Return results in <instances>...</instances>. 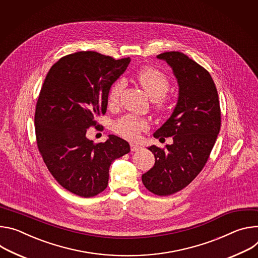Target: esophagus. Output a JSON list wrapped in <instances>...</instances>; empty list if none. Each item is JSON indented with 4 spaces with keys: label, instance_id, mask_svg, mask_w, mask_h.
Instances as JSON below:
<instances>
[{
    "label": "esophagus",
    "instance_id": "obj_1",
    "mask_svg": "<svg viewBox=\"0 0 258 258\" xmlns=\"http://www.w3.org/2000/svg\"><path fill=\"white\" fill-rule=\"evenodd\" d=\"M130 148H131V151H132V152H137V151H139V150L141 149L140 146L135 145V144H131V145H130Z\"/></svg>",
    "mask_w": 258,
    "mask_h": 258
}]
</instances>
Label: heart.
Instances as JSON below:
<instances>
[{"instance_id":"b5f03b06","label":"heart","mask_w":258,"mask_h":258,"mask_svg":"<svg viewBox=\"0 0 258 258\" xmlns=\"http://www.w3.org/2000/svg\"><path fill=\"white\" fill-rule=\"evenodd\" d=\"M136 80L153 100L159 103L163 102L164 96L169 89V81L162 72L154 68H144L137 72ZM124 85V81L119 80L111 86L108 91V101L110 104L118 103ZM148 128L149 123L146 119L132 114L123 117L113 125L114 132L129 140H136L140 132Z\"/></svg>"}]
</instances>
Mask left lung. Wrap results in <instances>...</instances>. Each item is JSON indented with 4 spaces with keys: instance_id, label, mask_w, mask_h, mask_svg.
<instances>
[{
    "instance_id": "1",
    "label": "left lung",
    "mask_w": 258,
    "mask_h": 258,
    "mask_svg": "<svg viewBox=\"0 0 258 258\" xmlns=\"http://www.w3.org/2000/svg\"><path fill=\"white\" fill-rule=\"evenodd\" d=\"M157 57L172 69L179 90L172 114L154 137L173 136V144L149 148L156 161L141 178L153 194L169 196L188 185L207 163L220 130V106L215 84L203 67L178 51Z\"/></svg>"
}]
</instances>
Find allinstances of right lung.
<instances>
[{
  "label": "right lung",
  "instance_id": "obj_1",
  "mask_svg": "<svg viewBox=\"0 0 258 258\" xmlns=\"http://www.w3.org/2000/svg\"><path fill=\"white\" fill-rule=\"evenodd\" d=\"M130 61L94 51L73 53L52 66L42 86L35 112L38 149L56 181L77 196L103 191L112 161L130 152L116 135L100 144L86 137L105 113L111 85Z\"/></svg>",
  "mask_w": 258,
  "mask_h": 258
}]
</instances>
